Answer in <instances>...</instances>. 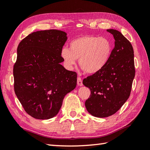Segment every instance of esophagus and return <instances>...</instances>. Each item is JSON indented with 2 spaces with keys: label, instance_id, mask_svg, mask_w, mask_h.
Instances as JSON below:
<instances>
[{
  "label": "esophagus",
  "instance_id": "esophagus-1",
  "mask_svg": "<svg viewBox=\"0 0 150 150\" xmlns=\"http://www.w3.org/2000/svg\"><path fill=\"white\" fill-rule=\"evenodd\" d=\"M77 84L79 86H83V81H82V79L80 77H78L77 78Z\"/></svg>",
  "mask_w": 150,
  "mask_h": 150
}]
</instances>
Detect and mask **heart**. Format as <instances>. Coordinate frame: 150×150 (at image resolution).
Here are the masks:
<instances>
[{"mask_svg":"<svg viewBox=\"0 0 150 150\" xmlns=\"http://www.w3.org/2000/svg\"><path fill=\"white\" fill-rule=\"evenodd\" d=\"M112 50V44L107 38L83 35L73 40L69 49L62 48L60 56L67 69H72L79 59V66L84 71L93 74L108 64Z\"/></svg>","mask_w":150,"mask_h":150,"instance_id":"obj_1","label":"heart"}]
</instances>
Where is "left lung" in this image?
<instances>
[{"label": "left lung", "instance_id": "left-lung-1", "mask_svg": "<svg viewBox=\"0 0 150 150\" xmlns=\"http://www.w3.org/2000/svg\"><path fill=\"white\" fill-rule=\"evenodd\" d=\"M107 31L115 39L110 61L101 71L83 81L91 92L85 102L86 110L100 118L113 115L126 102L135 76L132 46L117 30L110 29Z\"/></svg>", "mask_w": 150, "mask_h": 150}]
</instances>
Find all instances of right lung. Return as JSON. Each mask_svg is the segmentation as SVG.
I'll return each instance as SVG.
<instances>
[{
    "mask_svg": "<svg viewBox=\"0 0 150 150\" xmlns=\"http://www.w3.org/2000/svg\"><path fill=\"white\" fill-rule=\"evenodd\" d=\"M66 32L56 29L33 32L17 49L13 66L14 91L29 115L49 119L59 112L66 95L77 85V73L61 65Z\"/></svg>",
    "mask_w": 150,
    "mask_h": 150,
    "instance_id": "add662e5",
    "label": "right lung"
}]
</instances>
